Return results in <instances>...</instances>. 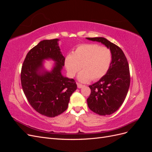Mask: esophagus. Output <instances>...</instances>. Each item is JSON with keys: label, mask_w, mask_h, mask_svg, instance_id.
<instances>
[{"label": "esophagus", "mask_w": 152, "mask_h": 152, "mask_svg": "<svg viewBox=\"0 0 152 152\" xmlns=\"http://www.w3.org/2000/svg\"><path fill=\"white\" fill-rule=\"evenodd\" d=\"M83 86H84V85L80 84H79V83H77V87H78V88L80 89V88H82V87H83Z\"/></svg>", "instance_id": "esophagus-1"}]
</instances>
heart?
<instances>
[{"label":"heart","mask_w":152,"mask_h":152,"mask_svg":"<svg viewBox=\"0 0 152 152\" xmlns=\"http://www.w3.org/2000/svg\"><path fill=\"white\" fill-rule=\"evenodd\" d=\"M112 60L111 50L106 47L96 44H82L78 46L72 54L65 58V65L68 75L74 77L78 75L80 82L86 83L98 80L106 75Z\"/></svg>","instance_id":"1"}]
</instances>
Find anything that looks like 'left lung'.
<instances>
[{"instance_id": "1", "label": "left lung", "mask_w": 152, "mask_h": 152, "mask_svg": "<svg viewBox=\"0 0 152 152\" xmlns=\"http://www.w3.org/2000/svg\"><path fill=\"white\" fill-rule=\"evenodd\" d=\"M101 42L111 50L112 60L106 75L89 86L91 90L87 99L91 110L99 115H109L121 107L130 86L129 67L122 50L103 37L86 38Z\"/></svg>"}]
</instances>
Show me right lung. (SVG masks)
<instances>
[{"mask_svg":"<svg viewBox=\"0 0 152 152\" xmlns=\"http://www.w3.org/2000/svg\"><path fill=\"white\" fill-rule=\"evenodd\" d=\"M59 40L40 41L26 54L21 72L22 88L29 103L35 111L48 117L65 112L71 95L77 89L75 80L61 73L65 58L59 47ZM50 59L55 63L49 71L43 64Z\"/></svg>","mask_w":152,"mask_h":152,"instance_id":"add662e5","label":"right lung"}]
</instances>
